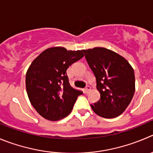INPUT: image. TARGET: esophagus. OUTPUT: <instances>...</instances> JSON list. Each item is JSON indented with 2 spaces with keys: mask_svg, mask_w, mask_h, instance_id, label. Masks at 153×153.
<instances>
[{
  "mask_svg": "<svg viewBox=\"0 0 153 153\" xmlns=\"http://www.w3.org/2000/svg\"><path fill=\"white\" fill-rule=\"evenodd\" d=\"M90 90H91V87H90L89 85H86V87L85 88V94H88V93L90 91Z\"/></svg>",
  "mask_w": 153,
  "mask_h": 153,
  "instance_id": "esophagus-1",
  "label": "esophagus"
}]
</instances>
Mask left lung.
<instances>
[{"instance_id":"8db88e82","label":"left lung","mask_w":153,"mask_h":153,"mask_svg":"<svg viewBox=\"0 0 153 153\" xmlns=\"http://www.w3.org/2000/svg\"><path fill=\"white\" fill-rule=\"evenodd\" d=\"M82 52L101 94L99 101L91 105L93 111L107 119L117 117L126 110L134 94L133 68L123 56L106 48L95 47Z\"/></svg>"}]
</instances>
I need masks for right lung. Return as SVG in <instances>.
I'll return each instance as SVG.
<instances>
[{
    "mask_svg": "<svg viewBox=\"0 0 153 153\" xmlns=\"http://www.w3.org/2000/svg\"><path fill=\"white\" fill-rule=\"evenodd\" d=\"M84 56L82 51L52 47L40 53L26 74L25 84L30 104L48 120L57 121L71 113L82 94L69 83L67 69Z\"/></svg>",
    "mask_w": 153,
    "mask_h": 153,
    "instance_id": "right-lung-1",
    "label": "right lung"
}]
</instances>
